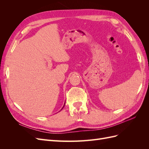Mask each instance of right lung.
<instances>
[{
	"label": "right lung",
	"instance_id": "add662e5",
	"mask_svg": "<svg viewBox=\"0 0 149 149\" xmlns=\"http://www.w3.org/2000/svg\"><path fill=\"white\" fill-rule=\"evenodd\" d=\"M63 107H64V106H63Z\"/></svg>",
	"mask_w": 149,
	"mask_h": 149
}]
</instances>
